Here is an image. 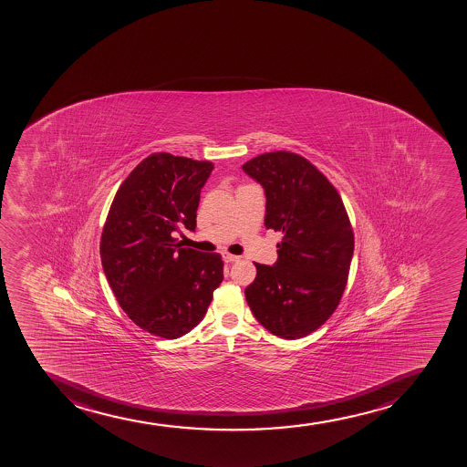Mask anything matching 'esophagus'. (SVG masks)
<instances>
[{
	"mask_svg": "<svg viewBox=\"0 0 467 467\" xmlns=\"http://www.w3.org/2000/svg\"><path fill=\"white\" fill-rule=\"evenodd\" d=\"M223 260L226 263H234V261L240 260V256L232 255V254H223Z\"/></svg>",
	"mask_w": 467,
	"mask_h": 467,
	"instance_id": "esophagus-1",
	"label": "esophagus"
}]
</instances>
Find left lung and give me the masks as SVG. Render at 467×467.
<instances>
[{"label":"left lung","instance_id":"8db88e82","mask_svg":"<svg viewBox=\"0 0 467 467\" xmlns=\"http://www.w3.org/2000/svg\"><path fill=\"white\" fill-rule=\"evenodd\" d=\"M243 171L265 187V229L283 232L278 260L255 263L245 300L270 334L303 338L325 325L346 289L355 244L348 212L332 182L296 153H263Z\"/></svg>","mask_w":467,"mask_h":467}]
</instances>
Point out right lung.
<instances>
[{"mask_svg":"<svg viewBox=\"0 0 467 467\" xmlns=\"http://www.w3.org/2000/svg\"><path fill=\"white\" fill-rule=\"evenodd\" d=\"M212 169L211 161L152 153L119 186L104 223L99 255L109 285L129 318L161 338L191 332L222 285V255L175 238L182 227L195 231Z\"/></svg>","mask_w":467,"mask_h":467,"instance_id":"right-lung-1","label":"right lung"}]
</instances>
